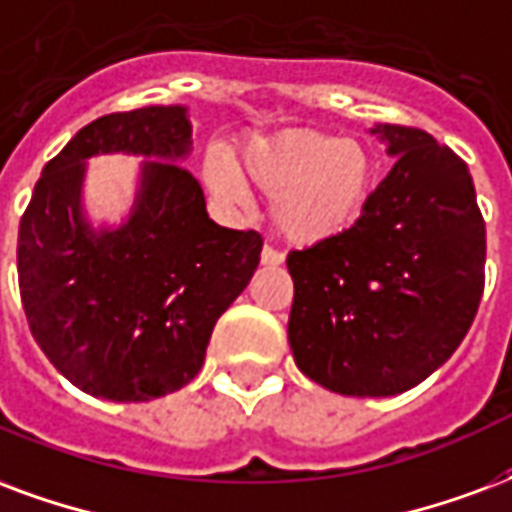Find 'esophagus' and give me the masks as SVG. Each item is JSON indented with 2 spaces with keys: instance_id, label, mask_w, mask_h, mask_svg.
<instances>
[{
  "instance_id": "34e87169",
  "label": "esophagus",
  "mask_w": 512,
  "mask_h": 512,
  "mask_svg": "<svg viewBox=\"0 0 512 512\" xmlns=\"http://www.w3.org/2000/svg\"><path fill=\"white\" fill-rule=\"evenodd\" d=\"M263 263H266V266H279V263H282V260H285V252H282V249H276V246H271V244H266L263 246Z\"/></svg>"
}]
</instances>
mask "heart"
<instances>
[{
    "label": "heart",
    "instance_id": "heart-1",
    "mask_svg": "<svg viewBox=\"0 0 512 512\" xmlns=\"http://www.w3.org/2000/svg\"><path fill=\"white\" fill-rule=\"evenodd\" d=\"M244 173L276 198V222L293 241H323L361 217L374 179L369 149L320 130H287L257 140L244 154ZM208 184L219 198L244 206L249 192L233 162H208Z\"/></svg>",
    "mask_w": 512,
    "mask_h": 512
}]
</instances>
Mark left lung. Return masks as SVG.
I'll list each match as a JSON object with an SVG mask.
<instances>
[{
    "label": "left lung",
    "mask_w": 512,
    "mask_h": 512,
    "mask_svg": "<svg viewBox=\"0 0 512 512\" xmlns=\"http://www.w3.org/2000/svg\"><path fill=\"white\" fill-rule=\"evenodd\" d=\"M391 173L352 227L287 255L298 369L342 396H396L456 352L486 285L467 162L429 132L377 124Z\"/></svg>",
    "instance_id": "8db88e82"
}]
</instances>
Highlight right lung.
Here are the masks:
<instances>
[{
    "instance_id": "1",
    "label": "right lung",
    "mask_w": 512,
    "mask_h": 512,
    "mask_svg": "<svg viewBox=\"0 0 512 512\" xmlns=\"http://www.w3.org/2000/svg\"><path fill=\"white\" fill-rule=\"evenodd\" d=\"M189 138L179 105L94 119L45 165L18 225L29 331L45 358L97 399L149 401L195 380L219 314L260 263L263 236L211 222L198 179L170 162L187 154ZM108 150L158 160L147 163L131 222L94 237L77 189L82 160Z\"/></svg>"
}]
</instances>
